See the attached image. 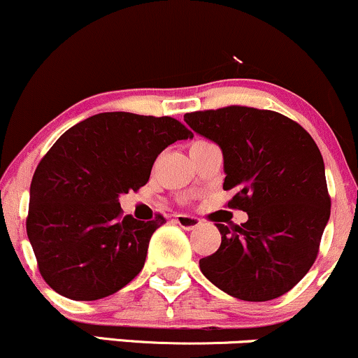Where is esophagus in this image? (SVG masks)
<instances>
[{"mask_svg":"<svg viewBox=\"0 0 358 358\" xmlns=\"http://www.w3.org/2000/svg\"><path fill=\"white\" fill-rule=\"evenodd\" d=\"M175 222H176V224H178L182 229H187V231H190V229L199 227V225L202 224V220H200L199 217L185 215V213H178V215H175Z\"/></svg>","mask_w":358,"mask_h":358,"instance_id":"34e87169","label":"esophagus"}]
</instances>
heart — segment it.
<instances>
[{
	"instance_id": "b5f03b06",
	"label": "heart",
	"mask_w": 358,
	"mask_h": 358,
	"mask_svg": "<svg viewBox=\"0 0 358 358\" xmlns=\"http://www.w3.org/2000/svg\"><path fill=\"white\" fill-rule=\"evenodd\" d=\"M202 143H207V141H205V139H199V141L192 143V146H196V145H202Z\"/></svg>"
}]
</instances>
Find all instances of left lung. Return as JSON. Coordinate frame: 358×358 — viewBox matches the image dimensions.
Listing matches in <instances>:
<instances>
[{"mask_svg":"<svg viewBox=\"0 0 358 358\" xmlns=\"http://www.w3.org/2000/svg\"><path fill=\"white\" fill-rule=\"evenodd\" d=\"M195 133L224 155L229 208L248 212L241 225L215 224L220 248L200 259L208 281L244 301L287 293L313 266L330 219L324 165L306 129L274 110L227 106L185 114Z\"/></svg>","mask_w":358,"mask_h":358,"instance_id":"8db88e82","label":"left lung"}]
</instances>
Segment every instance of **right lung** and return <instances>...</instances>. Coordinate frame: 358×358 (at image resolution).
<instances>
[{
	"label": "right lung",
	"mask_w": 358,
	"mask_h": 358,
	"mask_svg": "<svg viewBox=\"0 0 358 358\" xmlns=\"http://www.w3.org/2000/svg\"><path fill=\"white\" fill-rule=\"evenodd\" d=\"M193 138L170 116L101 113L57 139L36 166L27 234L48 286L65 298L94 301L133 281L165 217L122 215L119 195L150 180L158 155Z\"/></svg>",
	"instance_id": "add662e5"
}]
</instances>
